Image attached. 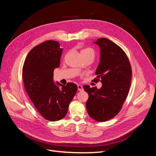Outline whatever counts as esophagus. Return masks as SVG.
Segmentation results:
<instances>
[{
  "instance_id": "esophagus-1",
  "label": "esophagus",
  "mask_w": 156,
  "mask_h": 156,
  "mask_svg": "<svg viewBox=\"0 0 156 156\" xmlns=\"http://www.w3.org/2000/svg\"><path fill=\"white\" fill-rule=\"evenodd\" d=\"M77 88H78V90L79 91H83V88L81 85V84H78V85H77Z\"/></svg>"
}]
</instances>
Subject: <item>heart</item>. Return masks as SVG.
Returning <instances> with one entry per match:
<instances>
[{
    "mask_svg": "<svg viewBox=\"0 0 156 156\" xmlns=\"http://www.w3.org/2000/svg\"><path fill=\"white\" fill-rule=\"evenodd\" d=\"M87 54V53H91L92 55H94V51L92 49H90V48H87V49H83L81 51V54Z\"/></svg>",
    "mask_w": 156,
    "mask_h": 156,
    "instance_id": "obj_1",
    "label": "heart"
}]
</instances>
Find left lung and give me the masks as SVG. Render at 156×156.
Listing matches in <instances>:
<instances>
[{"label": "left lung", "instance_id": "left-lung-1", "mask_svg": "<svg viewBox=\"0 0 156 156\" xmlns=\"http://www.w3.org/2000/svg\"><path fill=\"white\" fill-rule=\"evenodd\" d=\"M94 44L100 48L94 81H100L102 86L98 89L84 85L83 88L88 94L86 107L89 116L102 122L112 119L121 110L129 90L132 72L128 57L120 47L105 37Z\"/></svg>", "mask_w": 156, "mask_h": 156}]
</instances>
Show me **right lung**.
Masks as SVG:
<instances>
[{
    "label": "right lung",
    "mask_w": 156,
    "mask_h": 156,
    "mask_svg": "<svg viewBox=\"0 0 156 156\" xmlns=\"http://www.w3.org/2000/svg\"><path fill=\"white\" fill-rule=\"evenodd\" d=\"M62 50L58 41H45L31 49L23 67L27 94L40 114L51 122L60 120L66 115L77 90V86L73 83L62 85L53 82V72L59 67Z\"/></svg>",
    "instance_id": "add662e5"
}]
</instances>
